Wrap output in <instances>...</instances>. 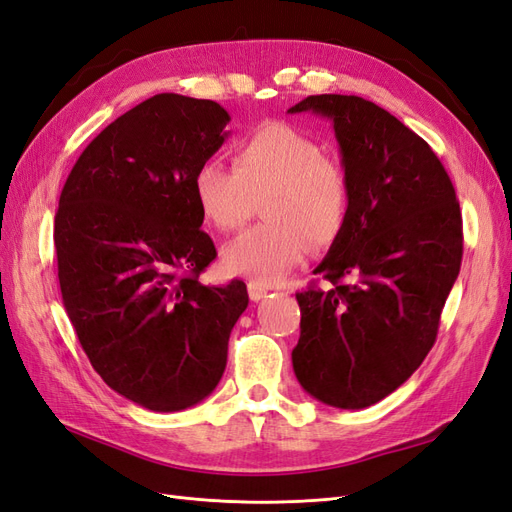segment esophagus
I'll list each match as a JSON object with an SVG mask.
<instances>
[{"label":"esophagus","instance_id":"34e87169","mask_svg":"<svg viewBox=\"0 0 512 512\" xmlns=\"http://www.w3.org/2000/svg\"><path fill=\"white\" fill-rule=\"evenodd\" d=\"M247 292H250V299H252L254 303H258L260 299L267 297L269 288H265V286L258 284V282H250V284H247Z\"/></svg>","mask_w":512,"mask_h":512}]
</instances>
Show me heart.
Returning a JSON list of instances; mask_svg holds the SVG:
<instances>
[{
  "mask_svg": "<svg viewBox=\"0 0 512 512\" xmlns=\"http://www.w3.org/2000/svg\"><path fill=\"white\" fill-rule=\"evenodd\" d=\"M194 196L203 218L222 232L243 226L262 200L267 222L224 245L222 265L230 275L269 286L299 265L309 245L324 250L339 237L350 183L316 138L271 121L235 147V168L220 160L200 164Z\"/></svg>",
  "mask_w": 512,
  "mask_h": 512,
  "instance_id": "1",
  "label": "heart"
}]
</instances>
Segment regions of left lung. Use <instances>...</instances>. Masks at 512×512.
Listing matches in <instances>:
<instances>
[{"label": "left lung", "instance_id": "left-lung-1", "mask_svg": "<svg viewBox=\"0 0 512 512\" xmlns=\"http://www.w3.org/2000/svg\"><path fill=\"white\" fill-rule=\"evenodd\" d=\"M288 113L331 121L350 183L346 224L297 294L292 367L322 404L361 410L399 389L438 335L463 254L451 177L421 136L359 96H307Z\"/></svg>", "mask_w": 512, "mask_h": 512}]
</instances>
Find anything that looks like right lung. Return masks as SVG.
Here are the masks:
<instances>
[{"label": "right lung", "instance_id": "1", "mask_svg": "<svg viewBox=\"0 0 512 512\" xmlns=\"http://www.w3.org/2000/svg\"><path fill=\"white\" fill-rule=\"evenodd\" d=\"M213 100L158 94L117 117L76 160L55 215L66 314L113 391L153 412L209 397L250 297L203 286L215 258L194 196L198 166L230 132Z\"/></svg>", "mask_w": 512, "mask_h": 512}]
</instances>
